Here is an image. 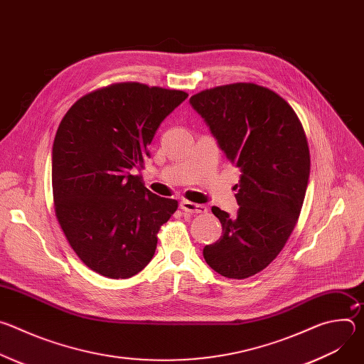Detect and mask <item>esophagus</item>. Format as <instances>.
Listing matches in <instances>:
<instances>
[{"label": "esophagus", "instance_id": "34e87169", "mask_svg": "<svg viewBox=\"0 0 364 364\" xmlns=\"http://www.w3.org/2000/svg\"><path fill=\"white\" fill-rule=\"evenodd\" d=\"M180 207L186 213H191V215H194V213H205L207 212V205L197 204V203H193V201H188V200H181Z\"/></svg>", "mask_w": 364, "mask_h": 364}]
</instances>
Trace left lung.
<instances>
[{"mask_svg": "<svg viewBox=\"0 0 364 364\" xmlns=\"http://www.w3.org/2000/svg\"><path fill=\"white\" fill-rule=\"evenodd\" d=\"M190 103L242 171L237 215L212 207L223 235L203 256L222 277H253L279 255L298 222L311 166L305 131L284 97L256 83L205 89Z\"/></svg>", "mask_w": 364, "mask_h": 364, "instance_id": "left-lung-1", "label": "left lung"}]
</instances>
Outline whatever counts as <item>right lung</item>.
<instances>
[{
    "mask_svg": "<svg viewBox=\"0 0 364 364\" xmlns=\"http://www.w3.org/2000/svg\"><path fill=\"white\" fill-rule=\"evenodd\" d=\"M187 96L122 82L82 96L63 117L51 159L55 212L96 274L125 279L141 272L177 210V200L151 193L134 170L144 168L155 131Z\"/></svg>",
    "mask_w": 364,
    "mask_h": 364,
    "instance_id": "add662e5",
    "label": "right lung"
}]
</instances>
